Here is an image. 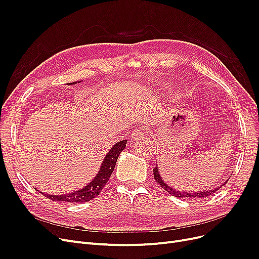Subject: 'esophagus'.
Listing matches in <instances>:
<instances>
[{"instance_id": "esophagus-1", "label": "esophagus", "mask_w": 259, "mask_h": 259, "mask_svg": "<svg viewBox=\"0 0 259 259\" xmlns=\"http://www.w3.org/2000/svg\"><path fill=\"white\" fill-rule=\"evenodd\" d=\"M145 137H146V134H145L144 129L140 128V129H137L132 132L131 140L132 141H142L145 139Z\"/></svg>"}]
</instances>
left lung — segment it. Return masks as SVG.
Masks as SVG:
<instances>
[{"mask_svg": "<svg viewBox=\"0 0 259 259\" xmlns=\"http://www.w3.org/2000/svg\"><path fill=\"white\" fill-rule=\"evenodd\" d=\"M153 174H154V179L156 181V183L164 189L166 190V191L175 196V197H181V198H202V197H207V196H210L211 194H213L214 192H216L217 190H219L220 188H222V186H224L227 182H225L224 184H222L221 186H217L216 188L214 189H211V190H203V191H191V192H185V191H179V190H176L175 188H172L171 186H169L164 180L161 179V175L159 173V169L156 165V167L153 169Z\"/></svg>", "mask_w": 259, "mask_h": 259, "instance_id": "left-lung-1", "label": "left lung"}]
</instances>
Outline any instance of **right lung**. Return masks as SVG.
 Segmentation results:
<instances>
[{
  "mask_svg": "<svg viewBox=\"0 0 259 259\" xmlns=\"http://www.w3.org/2000/svg\"><path fill=\"white\" fill-rule=\"evenodd\" d=\"M77 83H80V80L73 81V83H69L68 85H75ZM126 144H127L126 140L114 144L110 148V150L108 151L106 156L104 157V160L102 162L98 174L94 176V179L89 184H87L81 189H78L77 191L65 193L62 195L47 194L44 192H39V193H42L44 196H46L51 200H62V201H68V202H86L90 199H93L94 197H97L103 190V188L105 187V185L107 184V182L109 181V179H110V176L114 170L116 160L120 152L125 149ZM36 191H38V190H36Z\"/></svg>",
  "mask_w": 259,
  "mask_h": 259,
  "instance_id": "1",
  "label": "right lung"
}]
</instances>
